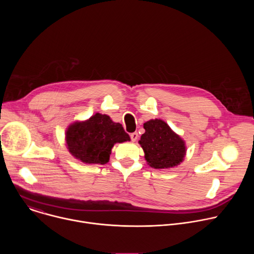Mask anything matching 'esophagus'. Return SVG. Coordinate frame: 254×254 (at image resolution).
<instances>
[{"label": "esophagus", "instance_id": "obj_1", "mask_svg": "<svg viewBox=\"0 0 254 254\" xmlns=\"http://www.w3.org/2000/svg\"><path fill=\"white\" fill-rule=\"evenodd\" d=\"M137 137H138V134H137V132H136V131H134V132L130 133V138H131V140H132V141H135V140L137 139Z\"/></svg>", "mask_w": 254, "mask_h": 254}]
</instances>
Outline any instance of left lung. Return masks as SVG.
Instances as JSON below:
<instances>
[{"instance_id":"left-lung-1","label":"left lung","mask_w":254,"mask_h":254,"mask_svg":"<svg viewBox=\"0 0 254 254\" xmlns=\"http://www.w3.org/2000/svg\"><path fill=\"white\" fill-rule=\"evenodd\" d=\"M144 133L138 140L144 159L154 169H170L182 163L186 155L185 141L162 120L143 124Z\"/></svg>"}]
</instances>
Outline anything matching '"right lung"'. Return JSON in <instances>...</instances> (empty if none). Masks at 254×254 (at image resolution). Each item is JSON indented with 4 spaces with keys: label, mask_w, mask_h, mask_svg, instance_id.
Instances as JSON below:
<instances>
[{
    "label": "right lung",
    "mask_w": 254,
    "mask_h": 254,
    "mask_svg": "<svg viewBox=\"0 0 254 254\" xmlns=\"http://www.w3.org/2000/svg\"><path fill=\"white\" fill-rule=\"evenodd\" d=\"M66 146L75 159L85 164L104 165L110 161L117 142L130 140L120 123L106 115L95 114L84 122H75L65 132Z\"/></svg>",
    "instance_id": "add662e5"
}]
</instances>
